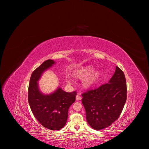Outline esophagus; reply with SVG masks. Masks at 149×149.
<instances>
[{"mask_svg": "<svg viewBox=\"0 0 149 149\" xmlns=\"http://www.w3.org/2000/svg\"><path fill=\"white\" fill-rule=\"evenodd\" d=\"M81 99H82V97L80 96L79 94H78L77 95V96H76V100L78 101V100H81Z\"/></svg>", "mask_w": 149, "mask_h": 149, "instance_id": "obj_1", "label": "esophagus"}]
</instances>
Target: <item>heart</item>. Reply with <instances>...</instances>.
Listing matches in <instances>:
<instances>
[{
    "instance_id": "b5f03b06",
    "label": "heart",
    "mask_w": 149,
    "mask_h": 149,
    "mask_svg": "<svg viewBox=\"0 0 149 149\" xmlns=\"http://www.w3.org/2000/svg\"><path fill=\"white\" fill-rule=\"evenodd\" d=\"M92 70H93V69L91 67H88V68H86L83 69V70H81L77 72L76 75L77 77H83V76H85V75L90 74L92 71ZM98 76L99 75H98V72H92L90 75H88L86 78V79H85L84 82L86 85H87V86H88V85H91V84H93L94 82H95L98 79ZM68 82L70 81V78H68Z\"/></svg>"
}]
</instances>
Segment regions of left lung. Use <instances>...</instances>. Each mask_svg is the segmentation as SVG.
<instances>
[{
    "mask_svg": "<svg viewBox=\"0 0 149 149\" xmlns=\"http://www.w3.org/2000/svg\"><path fill=\"white\" fill-rule=\"evenodd\" d=\"M86 118L93 129L101 130L120 117L127 100L126 81L123 71L116 66L109 82L82 94Z\"/></svg>",
    "mask_w": 149,
    "mask_h": 149,
    "instance_id": "left-lung-1",
    "label": "left lung"
}]
</instances>
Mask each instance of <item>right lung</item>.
Masks as SVG:
<instances>
[{
	"mask_svg": "<svg viewBox=\"0 0 149 149\" xmlns=\"http://www.w3.org/2000/svg\"><path fill=\"white\" fill-rule=\"evenodd\" d=\"M55 63L48 59L33 71L28 88V102L34 117L42 125L49 130H58L65 125L68 109L75 102L77 93H67L59 87L49 95L39 91L37 82L42 74Z\"/></svg>",
	"mask_w": 149,
	"mask_h": 149,
	"instance_id": "1",
	"label": "right lung"
}]
</instances>
